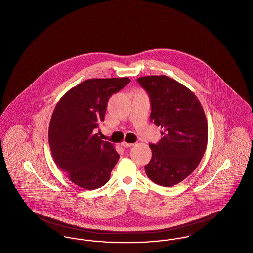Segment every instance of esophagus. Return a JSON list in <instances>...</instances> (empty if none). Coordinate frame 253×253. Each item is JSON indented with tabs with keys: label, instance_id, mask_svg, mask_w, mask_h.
I'll return each mask as SVG.
<instances>
[{
	"label": "esophagus",
	"instance_id": "1",
	"mask_svg": "<svg viewBox=\"0 0 253 253\" xmlns=\"http://www.w3.org/2000/svg\"><path fill=\"white\" fill-rule=\"evenodd\" d=\"M133 143H128V142H125V141H123L122 143H121V146L122 147H124V148H128V147H132Z\"/></svg>",
	"mask_w": 253,
	"mask_h": 253
}]
</instances>
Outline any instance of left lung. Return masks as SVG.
I'll list each match as a JSON object with an SVG mask.
<instances>
[{"mask_svg": "<svg viewBox=\"0 0 253 253\" xmlns=\"http://www.w3.org/2000/svg\"><path fill=\"white\" fill-rule=\"evenodd\" d=\"M151 100V121L163 129L162 138L150 144L152 159L147 176L164 187L188 177L198 166L208 142V123L193 92L167 76L137 79Z\"/></svg>", "mask_w": 253, "mask_h": 253, "instance_id": "left-lung-1", "label": "left lung"}]
</instances>
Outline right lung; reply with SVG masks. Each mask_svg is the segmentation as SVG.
Segmentation results:
<instances>
[{"label":"right lung","instance_id":"obj_1","mask_svg":"<svg viewBox=\"0 0 253 253\" xmlns=\"http://www.w3.org/2000/svg\"><path fill=\"white\" fill-rule=\"evenodd\" d=\"M129 78L91 79L70 89L57 103L49 123L48 141L57 166L86 190L105 185L120 155L96 133L104 121L109 98Z\"/></svg>","mask_w":253,"mask_h":253}]
</instances>
